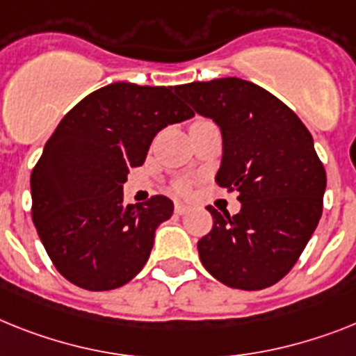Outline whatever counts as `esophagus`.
I'll list each match as a JSON object with an SVG mask.
<instances>
[{
    "mask_svg": "<svg viewBox=\"0 0 356 356\" xmlns=\"http://www.w3.org/2000/svg\"><path fill=\"white\" fill-rule=\"evenodd\" d=\"M173 210H175V213L177 215H184L190 211V206L184 204V202H175V208H173Z\"/></svg>",
    "mask_w": 356,
    "mask_h": 356,
    "instance_id": "34e87169",
    "label": "esophagus"
}]
</instances>
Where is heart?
I'll return each instance as SVG.
<instances>
[{
  "instance_id": "heart-1",
  "label": "heart",
  "mask_w": 356,
  "mask_h": 356,
  "mask_svg": "<svg viewBox=\"0 0 356 356\" xmlns=\"http://www.w3.org/2000/svg\"><path fill=\"white\" fill-rule=\"evenodd\" d=\"M199 121H206V119H197L195 122H199ZM175 190H177L179 193H186L188 192V183H186V181H177V183H175Z\"/></svg>"
}]
</instances>
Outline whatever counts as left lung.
<instances>
[{
	"label": "left lung",
	"mask_w": 356,
	"mask_h": 356,
	"mask_svg": "<svg viewBox=\"0 0 356 356\" xmlns=\"http://www.w3.org/2000/svg\"><path fill=\"white\" fill-rule=\"evenodd\" d=\"M222 132L217 184L237 192L229 217L208 206L210 234L197 243L206 270L229 288L264 289L289 273L321 220L325 170L293 110L238 77L175 86Z\"/></svg>",
	"instance_id": "left-lung-1"
}]
</instances>
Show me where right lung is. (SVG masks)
<instances>
[{"label":"right lung","instance_id":"add662e5","mask_svg":"<svg viewBox=\"0 0 356 356\" xmlns=\"http://www.w3.org/2000/svg\"><path fill=\"white\" fill-rule=\"evenodd\" d=\"M193 112L172 86L112 83L61 119L31 175L32 220L56 270L88 291L132 280L173 202L122 204L128 170L145 163L159 130Z\"/></svg>","mask_w":356,"mask_h":356}]
</instances>
